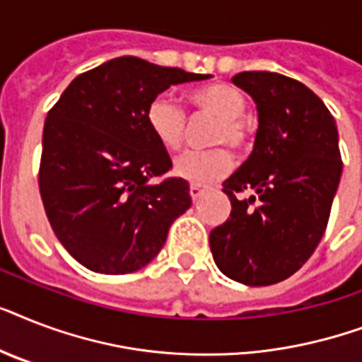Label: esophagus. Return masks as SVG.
Segmentation results:
<instances>
[{"label":"esophagus","mask_w":362,"mask_h":362,"mask_svg":"<svg viewBox=\"0 0 362 362\" xmlns=\"http://www.w3.org/2000/svg\"><path fill=\"white\" fill-rule=\"evenodd\" d=\"M203 187L201 186H197V184H192V186H189V195H192V199H193V203H195V201H199V199H201V195H203Z\"/></svg>","instance_id":"1"}]
</instances>
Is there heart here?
Segmentation results:
<instances>
[{
    "mask_svg": "<svg viewBox=\"0 0 362 362\" xmlns=\"http://www.w3.org/2000/svg\"><path fill=\"white\" fill-rule=\"evenodd\" d=\"M195 115L216 118L210 127V146H229L240 150L247 142V127L242 116L247 110V98L240 88L227 82H210L189 92ZM146 125L152 136L165 148H180L186 136V115L169 95H158L146 109ZM231 167V153L226 148L206 152H184L175 159V173L184 180L209 186L221 180Z\"/></svg>",
    "mask_w": 362,
    "mask_h": 362,
    "instance_id": "obj_1",
    "label": "heart"
}]
</instances>
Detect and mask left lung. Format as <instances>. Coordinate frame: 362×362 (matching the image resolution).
<instances>
[{
    "mask_svg": "<svg viewBox=\"0 0 362 362\" xmlns=\"http://www.w3.org/2000/svg\"><path fill=\"white\" fill-rule=\"evenodd\" d=\"M231 81L255 101L259 125L250 158L223 182L231 218L212 229L210 250L227 278L272 286L308 261L327 229L342 176L337 122L295 78L244 71ZM244 191L254 195L238 199Z\"/></svg>",
    "mask_w": 362,
    "mask_h": 362,
    "instance_id": "left-lung-1",
    "label": "left lung"
}]
</instances>
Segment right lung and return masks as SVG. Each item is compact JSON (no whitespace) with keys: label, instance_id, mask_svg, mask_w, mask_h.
Instances as JSON below:
<instances>
[{"label":"right lung","instance_id":"add662e5","mask_svg":"<svg viewBox=\"0 0 362 362\" xmlns=\"http://www.w3.org/2000/svg\"><path fill=\"white\" fill-rule=\"evenodd\" d=\"M210 76L122 56L76 76L50 109L39 189L52 231L86 269L146 267L192 206L184 178L153 182L173 161L148 129L146 109L167 88Z\"/></svg>","mask_w":362,"mask_h":362}]
</instances>
